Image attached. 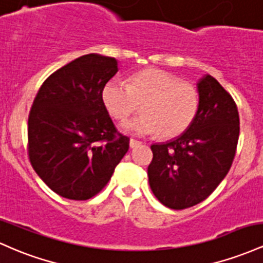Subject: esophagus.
Wrapping results in <instances>:
<instances>
[{
    "mask_svg": "<svg viewBox=\"0 0 263 263\" xmlns=\"http://www.w3.org/2000/svg\"><path fill=\"white\" fill-rule=\"evenodd\" d=\"M141 144V141H139V140H137V139H130V141H129V145H130V147H137V146H139Z\"/></svg>",
    "mask_w": 263,
    "mask_h": 263,
    "instance_id": "1",
    "label": "esophagus"
}]
</instances>
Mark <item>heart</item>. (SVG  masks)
Instances as JSON below:
<instances>
[{
    "label": "heart",
    "instance_id": "heart-1",
    "mask_svg": "<svg viewBox=\"0 0 263 263\" xmlns=\"http://www.w3.org/2000/svg\"><path fill=\"white\" fill-rule=\"evenodd\" d=\"M103 103L114 119L126 120L140 109L143 116L124 124L125 130L164 138L181 135L195 122L200 108L196 87L160 69H147L133 77L109 81L102 92Z\"/></svg>",
    "mask_w": 263,
    "mask_h": 263
}]
</instances>
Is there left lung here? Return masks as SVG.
Instances as JSON below:
<instances>
[{"label": "left lung", "mask_w": 263, "mask_h": 263, "mask_svg": "<svg viewBox=\"0 0 263 263\" xmlns=\"http://www.w3.org/2000/svg\"><path fill=\"white\" fill-rule=\"evenodd\" d=\"M200 108L186 132L163 144H153L147 176L163 205L184 210L211 195L234 161L240 118L235 100L214 77L197 83Z\"/></svg>", "instance_id": "obj_1"}]
</instances>
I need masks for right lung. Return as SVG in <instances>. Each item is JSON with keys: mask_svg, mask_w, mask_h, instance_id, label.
<instances>
[{"mask_svg": "<svg viewBox=\"0 0 263 263\" xmlns=\"http://www.w3.org/2000/svg\"><path fill=\"white\" fill-rule=\"evenodd\" d=\"M118 72L117 60L82 55L41 85L28 116L31 165L55 194L88 200L108 184L129 149L103 103V88Z\"/></svg>", "mask_w": 263, "mask_h": 263, "instance_id": "1", "label": "right lung"}]
</instances>
